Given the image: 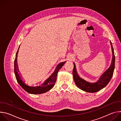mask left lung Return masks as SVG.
<instances>
[{"label":"left lung","instance_id":"8db88e82","mask_svg":"<svg viewBox=\"0 0 121 121\" xmlns=\"http://www.w3.org/2000/svg\"><path fill=\"white\" fill-rule=\"evenodd\" d=\"M113 57L112 61V64L110 67L103 73L100 77L99 80L96 83H89L83 79L80 78L77 74L75 64L74 63V68L73 70V75L75 82L77 87L80 89L88 92L94 93L97 92L107 86L111 79L114 69L115 67V56L114 54V50L111 42Z\"/></svg>","mask_w":121,"mask_h":121}]
</instances>
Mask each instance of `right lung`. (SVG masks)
<instances>
[{"label": "right lung", "mask_w": 121, "mask_h": 121, "mask_svg": "<svg viewBox=\"0 0 121 121\" xmlns=\"http://www.w3.org/2000/svg\"><path fill=\"white\" fill-rule=\"evenodd\" d=\"M18 53V52H17L16 54V57L14 61V73L17 81L18 82L20 86L25 91L30 94H39L43 93L49 91L54 87L56 80L57 73L58 72L60 69H61V68L63 66L65 62L60 63L59 66H58L57 68L56 67V69L55 70L53 74L45 81L44 83L42 84L41 86H37V87H30V86L27 85L22 80L20 76L18 73V69L17 65V56L18 55H17Z\"/></svg>", "instance_id": "right-lung-1"}]
</instances>
